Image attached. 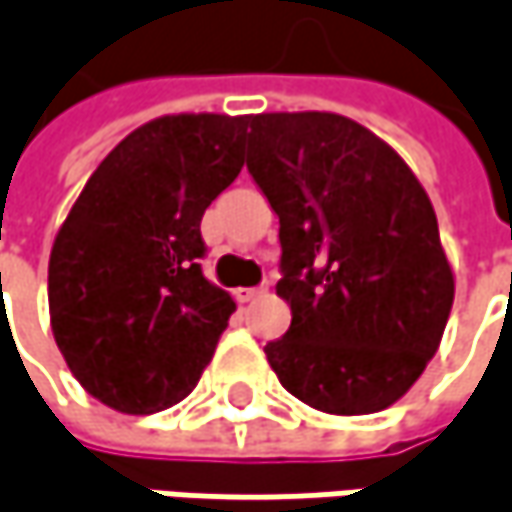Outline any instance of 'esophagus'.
<instances>
[{
    "instance_id": "34e87169",
    "label": "esophagus",
    "mask_w": 512,
    "mask_h": 512,
    "mask_svg": "<svg viewBox=\"0 0 512 512\" xmlns=\"http://www.w3.org/2000/svg\"><path fill=\"white\" fill-rule=\"evenodd\" d=\"M265 294H268V285H259V288H239V291H236V302L250 305V302L262 299Z\"/></svg>"
}]
</instances>
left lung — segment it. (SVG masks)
Masks as SVG:
<instances>
[{"instance_id":"1","label":"left lung","mask_w":512,"mask_h":512,"mask_svg":"<svg viewBox=\"0 0 512 512\" xmlns=\"http://www.w3.org/2000/svg\"><path fill=\"white\" fill-rule=\"evenodd\" d=\"M247 172L279 216L291 328L270 369L328 415H371L412 389L447 328L455 279L432 201L386 141L331 112L247 120Z\"/></svg>"}]
</instances>
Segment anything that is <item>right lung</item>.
Returning a JSON list of instances; mask_svg holds the SVG:
<instances>
[{
  "instance_id": "1",
  "label": "right lung",
  "mask_w": 512,
  "mask_h": 512,
  "mask_svg": "<svg viewBox=\"0 0 512 512\" xmlns=\"http://www.w3.org/2000/svg\"><path fill=\"white\" fill-rule=\"evenodd\" d=\"M250 117L167 115L94 169L48 259L51 331L80 386L126 415L195 389L236 302L204 279L201 216L244 164Z\"/></svg>"
}]
</instances>
